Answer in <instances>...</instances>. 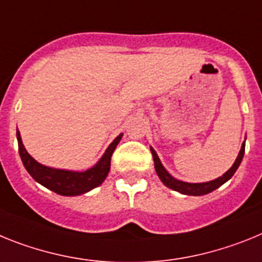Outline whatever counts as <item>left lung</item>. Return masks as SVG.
Returning a JSON list of instances; mask_svg holds the SVG:
<instances>
[{
    "instance_id": "8db88e82",
    "label": "left lung",
    "mask_w": 262,
    "mask_h": 262,
    "mask_svg": "<svg viewBox=\"0 0 262 262\" xmlns=\"http://www.w3.org/2000/svg\"><path fill=\"white\" fill-rule=\"evenodd\" d=\"M151 150V154H153V159H154V167H156V171L158 174L159 179L165 183L166 186L169 188L174 191H178L181 194H185V195H194V196H199V195H206L211 191L216 190L217 187H220L222 185H224L228 179L232 178V175L235 174L237 167L240 166L241 161H243V157H244V151H245V142L241 145V150L240 153H238L237 158H236L235 163L232 166L231 169L226 172V174H223L222 177H219L215 181H211V182H206V183H187V182H182L178 181V179L172 178L171 175L169 172L166 171V169L163 167V165L159 161L158 156L157 153L154 151L153 149Z\"/></svg>"
}]
</instances>
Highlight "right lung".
<instances>
[{
    "mask_svg": "<svg viewBox=\"0 0 262 262\" xmlns=\"http://www.w3.org/2000/svg\"><path fill=\"white\" fill-rule=\"evenodd\" d=\"M121 137L122 134H120L112 144L109 145L105 154L101 157V159L93 166L92 169L83 172H77L51 169V167H47V166H43L36 162L35 159L26 151L24 144H22L21 134H19V132H17L18 150H19V156H21L22 162H24L25 169L27 170V172L38 183L50 188L56 194L66 195V196H75V195L84 194V192H88L90 190L103 183L104 179L108 175L109 169H111L112 154L120 140H121Z\"/></svg>",
    "mask_w": 262,
    "mask_h": 262,
    "instance_id": "right-lung-1",
    "label": "right lung"
}]
</instances>
